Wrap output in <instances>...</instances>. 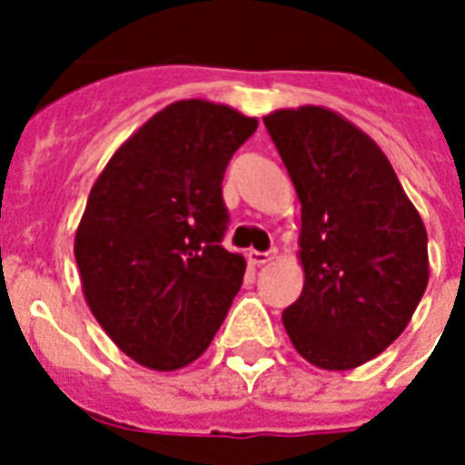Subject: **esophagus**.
Returning <instances> with one entry per match:
<instances>
[{
  "label": "esophagus",
  "instance_id": "34e87169",
  "mask_svg": "<svg viewBox=\"0 0 465 465\" xmlns=\"http://www.w3.org/2000/svg\"><path fill=\"white\" fill-rule=\"evenodd\" d=\"M246 258L251 265H265V262L272 261V251H270V253H262V251H248Z\"/></svg>",
  "mask_w": 465,
  "mask_h": 465
}]
</instances>
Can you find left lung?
I'll use <instances>...</instances> for the list:
<instances>
[{"label":"left lung","instance_id":"left-lung-1","mask_svg":"<svg viewBox=\"0 0 465 465\" xmlns=\"http://www.w3.org/2000/svg\"><path fill=\"white\" fill-rule=\"evenodd\" d=\"M299 203L302 297L282 313L306 361L345 371L411 323L430 280L427 232L379 144L323 105L262 118Z\"/></svg>","mask_w":465,"mask_h":465}]
</instances>
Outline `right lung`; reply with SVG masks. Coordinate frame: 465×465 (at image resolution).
<instances>
[{"label":"right lung","instance_id":"obj_1","mask_svg":"<svg viewBox=\"0 0 465 465\" xmlns=\"http://www.w3.org/2000/svg\"><path fill=\"white\" fill-rule=\"evenodd\" d=\"M258 120L188 98L166 105L105 163L74 236L91 313L137 364L175 371L224 323L246 261L222 246V181Z\"/></svg>","mask_w":465,"mask_h":465}]
</instances>
